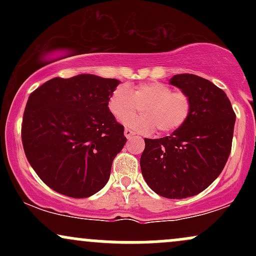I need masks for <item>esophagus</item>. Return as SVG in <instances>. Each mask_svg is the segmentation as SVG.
Returning a JSON list of instances; mask_svg holds the SVG:
<instances>
[{"mask_svg":"<svg viewBox=\"0 0 256 256\" xmlns=\"http://www.w3.org/2000/svg\"><path fill=\"white\" fill-rule=\"evenodd\" d=\"M124 134H125V137L128 138V140H130V138H132L134 136V132L130 130V128H125L124 130Z\"/></svg>","mask_w":256,"mask_h":256,"instance_id":"esophagus-1","label":"esophagus"}]
</instances>
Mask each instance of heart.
<instances>
[{
    "mask_svg": "<svg viewBox=\"0 0 256 256\" xmlns=\"http://www.w3.org/2000/svg\"><path fill=\"white\" fill-rule=\"evenodd\" d=\"M142 107V116L128 118ZM108 110L118 120L140 134H152L158 128L161 134H170L180 128L189 119L192 101L184 91H173L161 82L140 84L130 90L118 85L108 98Z\"/></svg>",
    "mask_w": 256,
    "mask_h": 256,
    "instance_id": "1",
    "label": "heart"
}]
</instances>
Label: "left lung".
<instances>
[{
  "label": "left lung",
  "instance_id": "1",
  "mask_svg": "<svg viewBox=\"0 0 256 256\" xmlns=\"http://www.w3.org/2000/svg\"><path fill=\"white\" fill-rule=\"evenodd\" d=\"M170 84L190 96L192 114L170 136L144 138L140 164L152 192L180 200L204 192L224 170L236 114L224 91L207 79L184 73L173 76Z\"/></svg>",
  "mask_w": 256,
  "mask_h": 256
}]
</instances>
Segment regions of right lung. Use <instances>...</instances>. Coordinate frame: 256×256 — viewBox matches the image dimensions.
Masks as SVG:
<instances>
[{
    "mask_svg": "<svg viewBox=\"0 0 256 256\" xmlns=\"http://www.w3.org/2000/svg\"><path fill=\"white\" fill-rule=\"evenodd\" d=\"M118 84L94 74L56 77L28 96L22 146L38 177L56 192L84 198L107 184L126 143L124 126L108 110Z\"/></svg>",
    "mask_w": 256,
    "mask_h": 256,
    "instance_id": "add662e5",
    "label": "right lung"
}]
</instances>
